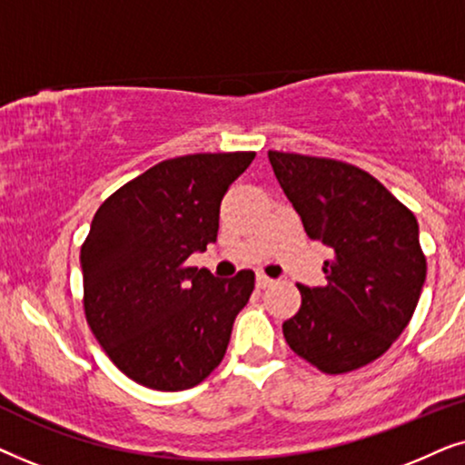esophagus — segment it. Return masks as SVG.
<instances>
[{
  "label": "esophagus",
  "instance_id": "34e87169",
  "mask_svg": "<svg viewBox=\"0 0 465 465\" xmlns=\"http://www.w3.org/2000/svg\"><path fill=\"white\" fill-rule=\"evenodd\" d=\"M256 285H258L260 290H266V288H271V285H272V279L266 277L264 272H258V275H256Z\"/></svg>",
  "mask_w": 465,
  "mask_h": 465
}]
</instances>
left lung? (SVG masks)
<instances>
[{"mask_svg": "<svg viewBox=\"0 0 465 465\" xmlns=\"http://www.w3.org/2000/svg\"><path fill=\"white\" fill-rule=\"evenodd\" d=\"M269 161L309 237L334 252L323 262V288L298 283L302 302L283 322L285 341L322 372L358 371L381 358L415 313L428 272L417 218L349 163L277 150Z\"/></svg>", "mask_w": 465, "mask_h": 465, "instance_id": "obj_1", "label": "left lung"}]
</instances>
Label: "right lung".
<instances>
[{"label": "right lung", "instance_id": "obj_1", "mask_svg": "<svg viewBox=\"0 0 465 465\" xmlns=\"http://www.w3.org/2000/svg\"><path fill=\"white\" fill-rule=\"evenodd\" d=\"M253 156L169 158L118 188L94 213L80 250L86 322L135 383L190 390L224 358L253 272L215 279L186 260L218 239L220 203Z\"/></svg>", "mask_w": 465, "mask_h": 465}]
</instances>
